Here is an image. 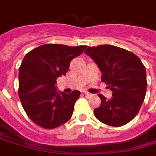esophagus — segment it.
<instances>
[{
    "label": "esophagus",
    "instance_id": "1",
    "mask_svg": "<svg viewBox=\"0 0 156 156\" xmlns=\"http://www.w3.org/2000/svg\"><path fill=\"white\" fill-rule=\"evenodd\" d=\"M84 94L87 98H90V97H92L91 94H89V93H88V92H84Z\"/></svg>",
    "mask_w": 156,
    "mask_h": 156
}]
</instances>
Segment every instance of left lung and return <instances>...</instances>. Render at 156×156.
<instances>
[{
	"instance_id": "obj_1",
	"label": "left lung",
	"mask_w": 156,
	"mask_h": 156,
	"mask_svg": "<svg viewBox=\"0 0 156 156\" xmlns=\"http://www.w3.org/2000/svg\"><path fill=\"white\" fill-rule=\"evenodd\" d=\"M84 52L97 63L102 72L101 81L113 91L110 99L98 94L101 105L94 109L95 117L114 127L128 124L137 115L144 100L145 67L133 52L116 46L88 47Z\"/></svg>"
}]
</instances>
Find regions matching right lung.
Returning a JSON list of instances; mask_svg holds the SVG:
<instances>
[{
  "label": "right lung",
  "mask_w": 156,
  "mask_h": 156,
  "mask_svg": "<svg viewBox=\"0 0 156 156\" xmlns=\"http://www.w3.org/2000/svg\"><path fill=\"white\" fill-rule=\"evenodd\" d=\"M87 46L44 44L27 53L19 68L18 95L26 114L36 124L55 129L71 119L79 91L57 92V78L66 75L72 59Z\"/></svg>",
  "instance_id": "obj_1"
}]
</instances>
